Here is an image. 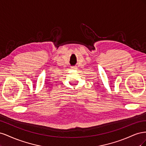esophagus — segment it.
<instances>
[{
  "label": "esophagus",
  "mask_w": 146,
  "mask_h": 146,
  "mask_svg": "<svg viewBox=\"0 0 146 146\" xmlns=\"http://www.w3.org/2000/svg\"><path fill=\"white\" fill-rule=\"evenodd\" d=\"M77 66H71V69H73V70H76L77 69Z\"/></svg>",
  "instance_id": "esophagus-1"
}]
</instances>
